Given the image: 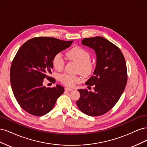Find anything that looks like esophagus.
Instances as JSON below:
<instances>
[{
	"instance_id": "obj_1",
	"label": "esophagus",
	"mask_w": 147,
	"mask_h": 147,
	"mask_svg": "<svg viewBox=\"0 0 147 147\" xmlns=\"http://www.w3.org/2000/svg\"><path fill=\"white\" fill-rule=\"evenodd\" d=\"M65 90L67 91H72L73 90H72V89H71V88H65Z\"/></svg>"
}]
</instances>
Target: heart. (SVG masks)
<instances>
[{"label": "heart", "mask_w": 147, "mask_h": 147, "mask_svg": "<svg viewBox=\"0 0 147 147\" xmlns=\"http://www.w3.org/2000/svg\"><path fill=\"white\" fill-rule=\"evenodd\" d=\"M66 55L70 59L78 63L77 71L84 76L90 75L93 70V64L90 60L91 55L90 52L81 47H74L66 53ZM52 64L54 68L57 70H61L65 65V60L61 53H57L52 59ZM80 80L77 75H73L64 74L61 75L60 81L67 86H73L75 83Z\"/></svg>", "instance_id": "obj_1"}]
</instances>
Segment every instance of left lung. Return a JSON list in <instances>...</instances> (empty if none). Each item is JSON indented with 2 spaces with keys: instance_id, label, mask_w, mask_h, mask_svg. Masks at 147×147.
<instances>
[{
  "instance_id": "8db88e82",
  "label": "left lung",
  "mask_w": 147,
  "mask_h": 147,
  "mask_svg": "<svg viewBox=\"0 0 147 147\" xmlns=\"http://www.w3.org/2000/svg\"><path fill=\"white\" fill-rule=\"evenodd\" d=\"M82 43L95 50L97 63L94 74L85 83L89 89L94 86V91L86 88L78 90L80 97L77 105L84 114L100 116L113 107L125 89L126 61L119 48L104 37L85 38Z\"/></svg>"
}]
</instances>
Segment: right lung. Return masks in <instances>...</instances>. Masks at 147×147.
<instances>
[{"mask_svg": "<svg viewBox=\"0 0 147 147\" xmlns=\"http://www.w3.org/2000/svg\"><path fill=\"white\" fill-rule=\"evenodd\" d=\"M73 41L53 37H38L26 42L16 53L10 67V83L13 94L21 107L34 116L47 114L64 91L57 84L43 85L44 79L54 83L52 59L57 53L69 48Z\"/></svg>", "mask_w": 147, "mask_h": 147, "instance_id": "right-lung-1", "label": "right lung"}]
</instances>
